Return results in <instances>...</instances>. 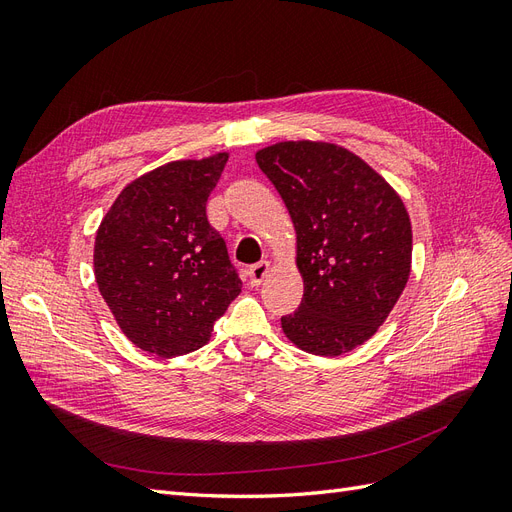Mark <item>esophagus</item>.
Wrapping results in <instances>:
<instances>
[{"instance_id": "34e87169", "label": "esophagus", "mask_w": 512, "mask_h": 512, "mask_svg": "<svg viewBox=\"0 0 512 512\" xmlns=\"http://www.w3.org/2000/svg\"><path fill=\"white\" fill-rule=\"evenodd\" d=\"M269 271H271V262H267V260L256 262V265H252L250 271H247V275H250V284L260 286L262 282H265V277L269 275Z\"/></svg>"}]
</instances>
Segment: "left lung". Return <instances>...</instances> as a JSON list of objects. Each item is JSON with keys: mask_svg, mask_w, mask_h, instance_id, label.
<instances>
[{"mask_svg": "<svg viewBox=\"0 0 512 512\" xmlns=\"http://www.w3.org/2000/svg\"><path fill=\"white\" fill-rule=\"evenodd\" d=\"M297 230L303 301L282 318L290 342L318 356L365 344L404 292L412 226L404 200L352 151L284 141L256 153Z\"/></svg>", "mask_w": 512, "mask_h": 512, "instance_id": "obj_1", "label": "left lung"}]
</instances>
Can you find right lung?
Listing matches in <instances>:
<instances>
[{"mask_svg":"<svg viewBox=\"0 0 512 512\" xmlns=\"http://www.w3.org/2000/svg\"><path fill=\"white\" fill-rule=\"evenodd\" d=\"M228 153L168 162L121 190L96 232L102 299L130 342L173 359L203 348L241 292L207 198Z\"/></svg>","mask_w":512,"mask_h":512,"instance_id":"1","label":"right lung"}]
</instances>
